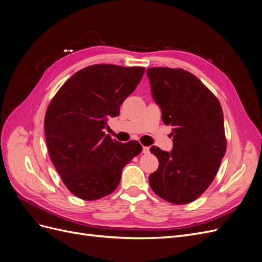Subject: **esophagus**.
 I'll use <instances>...</instances> for the list:
<instances>
[{
  "label": "esophagus",
  "mask_w": 262,
  "mask_h": 262,
  "mask_svg": "<svg viewBox=\"0 0 262 262\" xmlns=\"http://www.w3.org/2000/svg\"><path fill=\"white\" fill-rule=\"evenodd\" d=\"M142 152H143V154H148L149 153V147L143 146V150H142Z\"/></svg>",
  "instance_id": "esophagus-1"
}]
</instances>
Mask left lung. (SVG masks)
I'll return each mask as SVG.
<instances>
[{"label":"left lung","mask_w":262,"mask_h":262,"mask_svg":"<svg viewBox=\"0 0 262 262\" xmlns=\"http://www.w3.org/2000/svg\"><path fill=\"white\" fill-rule=\"evenodd\" d=\"M146 73L162 120L172 125L173 143L170 153L150 147L160 166L149 186L166 201L187 204L209 188L225 155L223 110L215 95L186 70L149 68Z\"/></svg>","instance_id":"1"}]
</instances>
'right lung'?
<instances>
[{
	"instance_id": "1",
	"label": "right lung",
	"mask_w": 262,
	"mask_h": 262,
	"mask_svg": "<svg viewBox=\"0 0 262 262\" xmlns=\"http://www.w3.org/2000/svg\"><path fill=\"white\" fill-rule=\"evenodd\" d=\"M145 68L86 67L61 86L47 108L45 133L55 169L71 193L93 201L115 191L124 166L142 152L137 141L120 143L104 131L117 117Z\"/></svg>"
}]
</instances>
